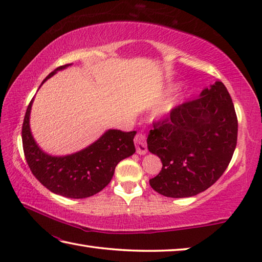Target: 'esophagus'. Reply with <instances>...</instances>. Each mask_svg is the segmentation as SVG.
<instances>
[{"label": "esophagus", "mask_w": 262, "mask_h": 262, "mask_svg": "<svg viewBox=\"0 0 262 262\" xmlns=\"http://www.w3.org/2000/svg\"><path fill=\"white\" fill-rule=\"evenodd\" d=\"M136 152L139 155H145L148 152L147 148V141H145V135L143 134H137L134 139Z\"/></svg>", "instance_id": "34e87169"}]
</instances>
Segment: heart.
I'll return each instance as SVG.
<instances>
[{
  "mask_svg": "<svg viewBox=\"0 0 262 262\" xmlns=\"http://www.w3.org/2000/svg\"><path fill=\"white\" fill-rule=\"evenodd\" d=\"M183 98H184L183 94H180L176 97H172V98H168L167 100L164 101V103L159 106L156 111H155L154 117L156 119H163V118L167 117V115L170 114L172 111H173L177 106L181 103Z\"/></svg>",
  "mask_w": 262,
  "mask_h": 262,
  "instance_id": "b5f03b06",
  "label": "heart"
}]
</instances>
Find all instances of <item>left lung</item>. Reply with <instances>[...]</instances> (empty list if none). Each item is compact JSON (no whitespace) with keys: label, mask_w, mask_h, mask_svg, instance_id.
Listing matches in <instances>:
<instances>
[{"label":"left lung","mask_w":262,"mask_h":262,"mask_svg":"<svg viewBox=\"0 0 262 262\" xmlns=\"http://www.w3.org/2000/svg\"><path fill=\"white\" fill-rule=\"evenodd\" d=\"M238 121L227 88L215 82L200 98L184 103L155 123L147 143L162 171L150 186L167 198H190L215 184L231 161Z\"/></svg>","instance_id":"1"}]
</instances>
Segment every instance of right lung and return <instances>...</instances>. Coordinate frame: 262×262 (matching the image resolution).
Returning <instances> with one entry per match:
<instances>
[{
  "mask_svg": "<svg viewBox=\"0 0 262 262\" xmlns=\"http://www.w3.org/2000/svg\"><path fill=\"white\" fill-rule=\"evenodd\" d=\"M69 66L72 63L56 68L43 79L41 85ZM33 99L26 110L21 128L24 155L31 172L51 192L70 199L92 196L110 184L118 163L135 152L136 132L108 129L77 152L66 156L48 155L37 144L31 133L30 114Z\"/></svg>",
  "mask_w": 262,
  "mask_h": 262,
  "instance_id": "1",
  "label": "right lung"
}]
</instances>
